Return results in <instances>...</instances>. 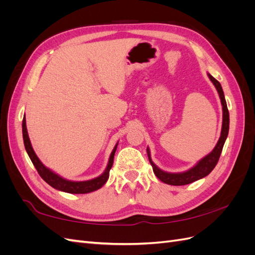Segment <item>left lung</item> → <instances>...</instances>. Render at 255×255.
<instances>
[{
    "label": "left lung",
    "instance_id": "8db88e82",
    "mask_svg": "<svg viewBox=\"0 0 255 255\" xmlns=\"http://www.w3.org/2000/svg\"><path fill=\"white\" fill-rule=\"evenodd\" d=\"M207 75H208V78H210V80L213 82V84L215 85L216 89H217L220 100H221V104H222L223 118H222V128H221L220 138H219L217 144H216V146L214 148V150L210 154H208V155L203 157L195 167H192L191 169H189V170L180 172V173H170V172H166V171L161 170V169H159L155 164L153 163L151 159V155H150V150H149V148L146 149V153H148L150 164L153 168V172L155 173V175L161 182H164L166 184L174 185V186H181V185H187V184H190L195 181H198L200 179H202V177L210 174L219 160L223 144H225L228 134H229L230 116H229L228 106H227V102L225 99V94H223V90H222L220 83L215 78H213L210 73H208Z\"/></svg>",
    "mask_w": 255,
    "mask_h": 255
}]
</instances>
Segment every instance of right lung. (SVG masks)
<instances>
[{
	"mask_svg": "<svg viewBox=\"0 0 255 255\" xmlns=\"http://www.w3.org/2000/svg\"><path fill=\"white\" fill-rule=\"evenodd\" d=\"M22 134H23V141H24V146L25 150L28 154V156L32 160L33 165L35 166L36 170L39 173V175L42 177V179L47 182L50 186L53 188H55L60 191H65L69 192V194H88V192L95 191L99 188H101L103 185L106 183V181L109 180L110 176V170L113 166L114 163V156H115V152L117 150V145L118 143L115 145V148L111 154V157L109 160V164H107V167L105 169V171L96 179H92L89 181H83V182H73V181H68L63 179V177L59 176L58 174L54 173L51 171L49 168L45 167L40 159L37 157L36 153L33 150V146L30 144L28 134H27V129H26V122H25V117L23 118L22 121Z\"/></svg>",
	"mask_w": 255,
	"mask_h": 255,
	"instance_id": "obj_1",
	"label": "right lung"
}]
</instances>
